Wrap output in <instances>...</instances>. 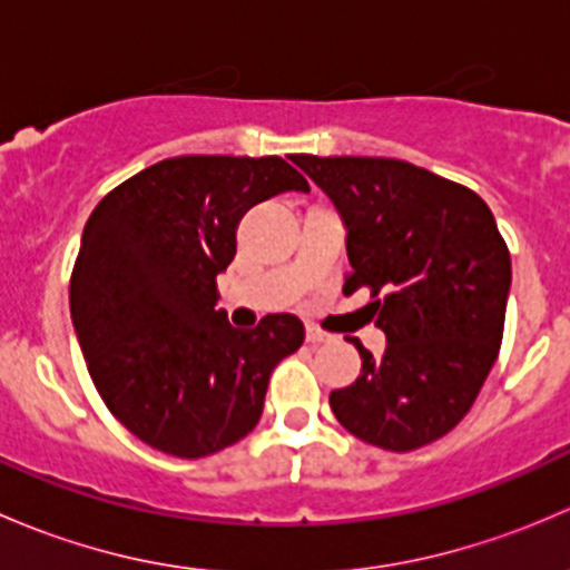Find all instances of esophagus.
Instances as JSON below:
<instances>
[{"instance_id": "34e87169", "label": "esophagus", "mask_w": 570, "mask_h": 570, "mask_svg": "<svg viewBox=\"0 0 570 570\" xmlns=\"http://www.w3.org/2000/svg\"><path fill=\"white\" fill-rule=\"evenodd\" d=\"M327 333L325 331H320L317 325H306V342L308 344H322V342H327Z\"/></svg>"}]
</instances>
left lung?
Returning a JSON list of instances; mask_svg holds the SVG:
<instances>
[{"label":"left lung","mask_w":570,"mask_h":570,"mask_svg":"<svg viewBox=\"0 0 570 570\" xmlns=\"http://www.w3.org/2000/svg\"><path fill=\"white\" fill-rule=\"evenodd\" d=\"M347 226L344 295L372 292L381 358L355 338L361 375L331 392L338 424L389 452L450 433L499 355L510 250L491 209L463 184L402 159L295 154Z\"/></svg>","instance_id":"1"}]
</instances>
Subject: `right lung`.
Instances as JSON below:
<instances>
[{
    "mask_svg": "<svg viewBox=\"0 0 570 570\" xmlns=\"http://www.w3.org/2000/svg\"><path fill=\"white\" fill-rule=\"evenodd\" d=\"M308 193L281 157H174L107 193L71 273V320L105 405L176 458H206L256 428L275 366L306 338L295 314L250 331L217 312V275L250 206Z\"/></svg>",
    "mask_w": 570,
    "mask_h": 570,
    "instance_id": "1",
    "label": "right lung"
}]
</instances>
